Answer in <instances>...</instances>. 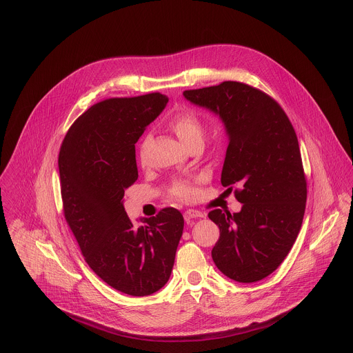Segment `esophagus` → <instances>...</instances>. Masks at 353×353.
<instances>
[{
    "mask_svg": "<svg viewBox=\"0 0 353 353\" xmlns=\"http://www.w3.org/2000/svg\"><path fill=\"white\" fill-rule=\"evenodd\" d=\"M205 214L200 212V210H196V209H188L185 213H183V217L186 221H190L193 219H201Z\"/></svg>",
    "mask_w": 353,
    "mask_h": 353,
    "instance_id": "34e87169",
    "label": "esophagus"
}]
</instances>
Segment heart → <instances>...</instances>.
<instances>
[{
    "instance_id": "heart-1",
    "label": "heart",
    "mask_w": 353,
    "mask_h": 353,
    "mask_svg": "<svg viewBox=\"0 0 353 353\" xmlns=\"http://www.w3.org/2000/svg\"><path fill=\"white\" fill-rule=\"evenodd\" d=\"M170 129L179 137V140L190 147L194 143H202L203 141V125L200 118L186 110L178 112L171 121H170ZM151 143V136H145L139 147V157L141 163H145L148 159V147ZM199 183H201V178H193V179H181L175 181L171 188V196L182 200V201H194L199 194Z\"/></svg>"
}]
</instances>
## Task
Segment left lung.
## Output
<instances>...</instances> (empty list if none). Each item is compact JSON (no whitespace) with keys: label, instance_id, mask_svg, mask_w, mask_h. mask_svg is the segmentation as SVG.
<instances>
[{"label":"left lung","instance_id":"obj_1","mask_svg":"<svg viewBox=\"0 0 353 353\" xmlns=\"http://www.w3.org/2000/svg\"><path fill=\"white\" fill-rule=\"evenodd\" d=\"M188 101L219 114L230 139L221 185L242 205L231 214L209 212L220 238L216 266L239 283L273 273L292 249L302 227L307 182L295 129L281 105L239 81L183 92Z\"/></svg>","mask_w":353,"mask_h":353}]
</instances>
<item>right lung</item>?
Returning <instances> with one entry per match:
<instances>
[{
    "mask_svg": "<svg viewBox=\"0 0 353 353\" xmlns=\"http://www.w3.org/2000/svg\"><path fill=\"white\" fill-rule=\"evenodd\" d=\"M167 101L159 92L99 101L74 121L58 156L65 220L85 262L132 296L151 295L168 281L183 232L175 208L133 227L122 202L139 178L134 144Z\"/></svg>",
    "mask_w": 353,
    "mask_h": 353,
    "instance_id": "1",
    "label": "right lung"
}]
</instances>
